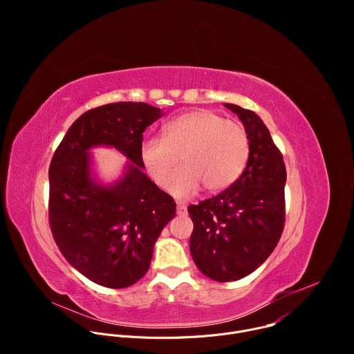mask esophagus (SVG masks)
<instances>
[{"mask_svg":"<svg viewBox=\"0 0 354 354\" xmlns=\"http://www.w3.org/2000/svg\"><path fill=\"white\" fill-rule=\"evenodd\" d=\"M186 205H183V203H178V207H176V213L179 214V216H185L186 214Z\"/></svg>","mask_w":354,"mask_h":354,"instance_id":"esophagus-1","label":"esophagus"}]
</instances>
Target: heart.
Wrapping results in <instances>:
<instances>
[{"label": "heart", "mask_w": 354, "mask_h": 354, "mask_svg": "<svg viewBox=\"0 0 354 354\" xmlns=\"http://www.w3.org/2000/svg\"><path fill=\"white\" fill-rule=\"evenodd\" d=\"M140 154L158 186L167 189L171 183L174 196L187 197L201 183L210 192L230 187L246 167L249 137L241 123L207 109H196L167 122L162 137H147ZM179 155L184 165L173 180Z\"/></svg>", "instance_id": "obj_1"}]
</instances>
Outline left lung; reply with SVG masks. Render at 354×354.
Masks as SVG:
<instances>
[{
	"label": "left lung",
	"instance_id": "8db88e82",
	"mask_svg": "<svg viewBox=\"0 0 354 354\" xmlns=\"http://www.w3.org/2000/svg\"><path fill=\"white\" fill-rule=\"evenodd\" d=\"M249 137L242 175L220 194L187 207L193 221L192 258L212 280L235 281L257 270L274 250L284 228L286 165L262 122L249 109L224 104Z\"/></svg>",
	"mask_w": 354,
	"mask_h": 354
}]
</instances>
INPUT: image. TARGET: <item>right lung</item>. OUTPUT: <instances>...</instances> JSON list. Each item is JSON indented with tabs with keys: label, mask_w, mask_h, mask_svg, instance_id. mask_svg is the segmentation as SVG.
Returning a JSON list of instances; mask_svg holds the SVG:
<instances>
[{
	"label": "right lung",
	"mask_w": 354,
	"mask_h": 354,
	"mask_svg": "<svg viewBox=\"0 0 354 354\" xmlns=\"http://www.w3.org/2000/svg\"><path fill=\"white\" fill-rule=\"evenodd\" d=\"M162 116L144 102H116L81 115L48 168V224L68 263L91 281L126 288L148 270L154 243L176 203L142 172L144 130ZM118 147L132 162L112 187L93 182L87 149Z\"/></svg>",
	"instance_id": "add662e5"
}]
</instances>
